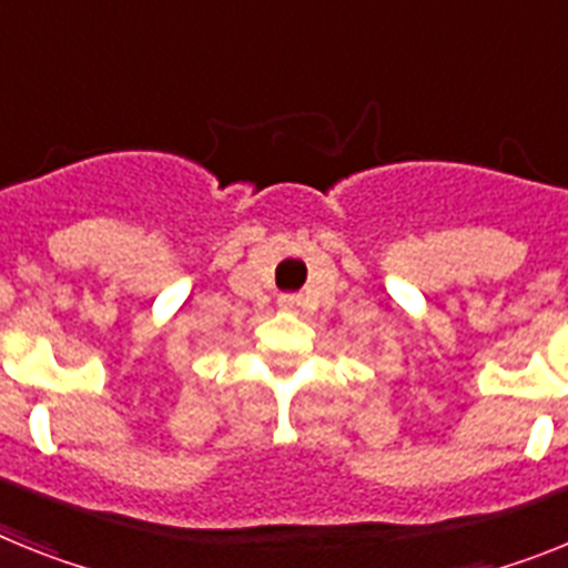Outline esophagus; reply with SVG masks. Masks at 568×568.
Instances as JSON below:
<instances>
[{"mask_svg":"<svg viewBox=\"0 0 568 568\" xmlns=\"http://www.w3.org/2000/svg\"><path fill=\"white\" fill-rule=\"evenodd\" d=\"M280 308H285V312H297L300 308L297 294H283V297H280Z\"/></svg>","mask_w":568,"mask_h":568,"instance_id":"34e87169","label":"esophagus"}]
</instances>
